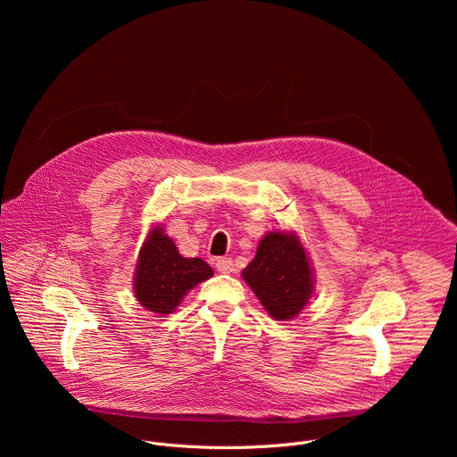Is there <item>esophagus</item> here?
<instances>
[{
    "label": "esophagus",
    "mask_w": 457,
    "mask_h": 457,
    "mask_svg": "<svg viewBox=\"0 0 457 457\" xmlns=\"http://www.w3.org/2000/svg\"><path fill=\"white\" fill-rule=\"evenodd\" d=\"M215 268H217V271H219V273H231V271H233V260H231V258H228V256L217 258Z\"/></svg>",
    "instance_id": "1"
}]
</instances>
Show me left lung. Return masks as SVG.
I'll list each match as a JSON object with an SVG mask.
<instances>
[{"instance_id":"1","label":"left lung","mask_w":457,"mask_h":457,"mask_svg":"<svg viewBox=\"0 0 457 457\" xmlns=\"http://www.w3.org/2000/svg\"><path fill=\"white\" fill-rule=\"evenodd\" d=\"M242 277L277 320L295 318L312 293L309 260L295 235L268 233Z\"/></svg>"}]
</instances>
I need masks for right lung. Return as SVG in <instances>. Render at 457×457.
<instances>
[{
	"instance_id": "add662e5",
	"label": "right lung",
	"mask_w": 457,
	"mask_h": 457,
	"mask_svg": "<svg viewBox=\"0 0 457 457\" xmlns=\"http://www.w3.org/2000/svg\"><path fill=\"white\" fill-rule=\"evenodd\" d=\"M213 270L201 258H184L173 240L155 228L141 249L136 273V296L143 307L170 314L197 284L208 280Z\"/></svg>"
}]
</instances>
